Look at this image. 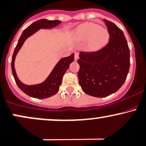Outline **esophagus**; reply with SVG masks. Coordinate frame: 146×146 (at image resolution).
Here are the masks:
<instances>
[{"mask_svg":"<svg viewBox=\"0 0 146 146\" xmlns=\"http://www.w3.org/2000/svg\"><path fill=\"white\" fill-rule=\"evenodd\" d=\"M78 58H79V54L78 52H75V60H78Z\"/></svg>","mask_w":146,"mask_h":146,"instance_id":"34e87169","label":"esophagus"}]
</instances>
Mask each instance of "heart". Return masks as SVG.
<instances>
[{
	"mask_svg": "<svg viewBox=\"0 0 146 146\" xmlns=\"http://www.w3.org/2000/svg\"><path fill=\"white\" fill-rule=\"evenodd\" d=\"M76 39L80 41H88V48L90 50L101 49L108 43L110 34L108 30L101 28L94 23H86L80 25L75 33Z\"/></svg>",
	"mask_w": 146,
	"mask_h": 146,
	"instance_id": "obj_1",
	"label": "heart"
}]
</instances>
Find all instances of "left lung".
Here are the masks:
<instances>
[{"label": "left lung", "instance_id": "1", "mask_svg": "<svg viewBox=\"0 0 146 146\" xmlns=\"http://www.w3.org/2000/svg\"><path fill=\"white\" fill-rule=\"evenodd\" d=\"M110 40L96 52L80 53L78 80L88 95L107 97L122 86L129 72V49L123 32L116 24L104 19Z\"/></svg>", "mask_w": 146, "mask_h": 146}]
</instances>
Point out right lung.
<instances>
[{
	"label": "right lung",
	"mask_w": 146,
	"mask_h": 146,
	"mask_svg": "<svg viewBox=\"0 0 146 146\" xmlns=\"http://www.w3.org/2000/svg\"><path fill=\"white\" fill-rule=\"evenodd\" d=\"M60 23H61V21L59 20L48 21L47 19H40L34 22L23 30L21 36L19 38L18 44L14 49L12 58V63H11L12 74L19 89L29 96L38 99H44L55 95L60 89V86L62 84L63 76L69 68L70 64L74 61V54L73 53L68 57L62 58L57 62L48 78L43 82L38 84L27 85L22 83L17 77L15 68H14V61H15L16 56L25 40L28 39L29 36L35 34L40 29H50L55 28Z\"/></svg>",
	"instance_id": "obj_1"
}]
</instances>
